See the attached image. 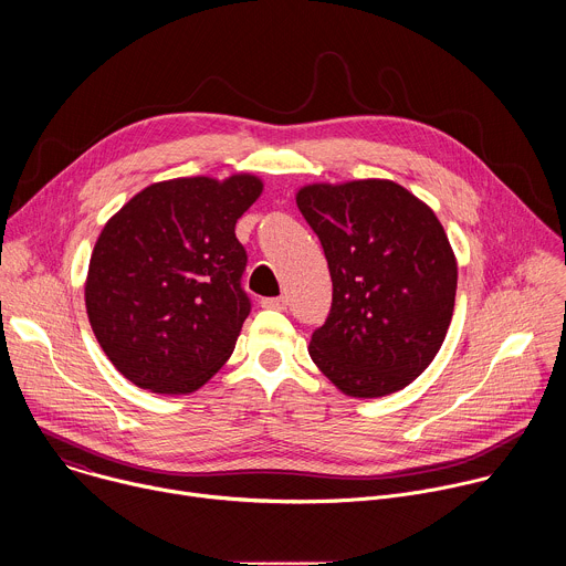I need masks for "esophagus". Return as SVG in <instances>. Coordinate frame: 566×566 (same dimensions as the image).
I'll return each mask as SVG.
<instances>
[{"label":"esophagus","instance_id":"1","mask_svg":"<svg viewBox=\"0 0 566 566\" xmlns=\"http://www.w3.org/2000/svg\"><path fill=\"white\" fill-rule=\"evenodd\" d=\"M264 308H286V297L284 295H280V297H262V302H260Z\"/></svg>","mask_w":566,"mask_h":566}]
</instances>
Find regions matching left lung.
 Segmentation results:
<instances>
[{
  "instance_id": "1",
  "label": "left lung",
  "mask_w": 566,
  "mask_h": 566,
  "mask_svg": "<svg viewBox=\"0 0 566 566\" xmlns=\"http://www.w3.org/2000/svg\"><path fill=\"white\" fill-rule=\"evenodd\" d=\"M297 208L329 264L334 297L308 354L340 391L378 398L410 385L441 349L457 260L437 214L385 179L300 188Z\"/></svg>"
}]
</instances>
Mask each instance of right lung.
<instances>
[{"mask_svg": "<svg viewBox=\"0 0 566 566\" xmlns=\"http://www.w3.org/2000/svg\"><path fill=\"white\" fill-rule=\"evenodd\" d=\"M262 190L253 175L160 181L105 223L87 315L107 358L140 389L195 391L230 358L251 313L234 223Z\"/></svg>", "mask_w": 566, "mask_h": 566, "instance_id": "right-lung-1", "label": "right lung"}]
</instances>
